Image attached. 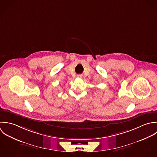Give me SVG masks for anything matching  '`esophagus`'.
Wrapping results in <instances>:
<instances>
[{
    "mask_svg": "<svg viewBox=\"0 0 157 157\" xmlns=\"http://www.w3.org/2000/svg\"><path fill=\"white\" fill-rule=\"evenodd\" d=\"M78 78H81L82 76H81V75H78Z\"/></svg>",
    "mask_w": 157,
    "mask_h": 157,
    "instance_id": "1",
    "label": "esophagus"
}]
</instances>
